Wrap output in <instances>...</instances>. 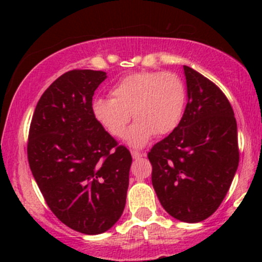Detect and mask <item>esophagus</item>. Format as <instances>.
<instances>
[{"instance_id": "34e87169", "label": "esophagus", "mask_w": 262, "mask_h": 262, "mask_svg": "<svg viewBox=\"0 0 262 262\" xmlns=\"http://www.w3.org/2000/svg\"><path fill=\"white\" fill-rule=\"evenodd\" d=\"M132 157H133L134 160H139V158L144 157V153L138 152V150H132Z\"/></svg>"}]
</instances>
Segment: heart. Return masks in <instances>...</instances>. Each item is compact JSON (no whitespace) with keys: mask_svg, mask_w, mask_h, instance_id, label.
Masks as SVG:
<instances>
[{"mask_svg":"<svg viewBox=\"0 0 262 262\" xmlns=\"http://www.w3.org/2000/svg\"><path fill=\"white\" fill-rule=\"evenodd\" d=\"M112 99H96L92 114L112 136H124L130 113L137 121L125 134L130 147H144L155 134L165 136L180 125L186 107V84L173 72H136L110 90Z\"/></svg>","mask_w":262,"mask_h":262,"instance_id":"1","label":"heart"}]
</instances>
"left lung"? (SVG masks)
<instances>
[{
	"label": "left lung",
	"mask_w": 262,
	"mask_h": 262,
	"mask_svg": "<svg viewBox=\"0 0 262 262\" xmlns=\"http://www.w3.org/2000/svg\"><path fill=\"white\" fill-rule=\"evenodd\" d=\"M187 104L180 125L156 143L152 185L171 216L198 223L218 209L239 162L237 121L226 95L184 66Z\"/></svg>",
	"instance_id": "8db88e82"
}]
</instances>
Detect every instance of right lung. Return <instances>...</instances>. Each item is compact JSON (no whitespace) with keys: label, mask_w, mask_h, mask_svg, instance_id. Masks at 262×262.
<instances>
[{"label":"right lung","mask_w":262,"mask_h":262,"mask_svg":"<svg viewBox=\"0 0 262 262\" xmlns=\"http://www.w3.org/2000/svg\"><path fill=\"white\" fill-rule=\"evenodd\" d=\"M105 78L92 70L60 76L41 95L29 132V165L47 204L62 223L84 234L114 226L129 186L130 152L92 114V96Z\"/></svg>","instance_id":"add662e5"}]
</instances>
